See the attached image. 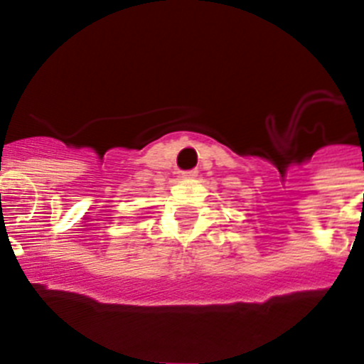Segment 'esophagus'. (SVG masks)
<instances>
[{"label":"esophagus","mask_w":364,"mask_h":364,"mask_svg":"<svg viewBox=\"0 0 364 364\" xmlns=\"http://www.w3.org/2000/svg\"><path fill=\"white\" fill-rule=\"evenodd\" d=\"M197 176V171H186L182 173V178H195Z\"/></svg>","instance_id":"esophagus-1"}]
</instances>
